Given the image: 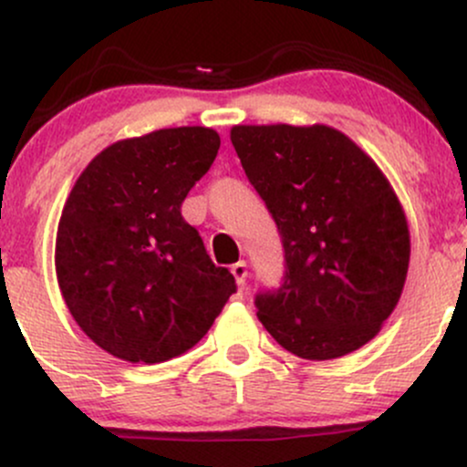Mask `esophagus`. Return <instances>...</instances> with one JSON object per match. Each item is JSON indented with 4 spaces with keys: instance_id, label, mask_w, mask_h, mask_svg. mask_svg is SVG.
Instances as JSON below:
<instances>
[{
    "instance_id": "esophagus-1",
    "label": "esophagus",
    "mask_w": 467,
    "mask_h": 467,
    "mask_svg": "<svg viewBox=\"0 0 467 467\" xmlns=\"http://www.w3.org/2000/svg\"><path fill=\"white\" fill-rule=\"evenodd\" d=\"M230 270H233L234 278H237L239 287H245V278H248V264H245V261H237V264L230 267Z\"/></svg>"
}]
</instances>
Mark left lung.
I'll use <instances>...</instances> for the list:
<instances>
[{
  "mask_svg": "<svg viewBox=\"0 0 467 467\" xmlns=\"http://www.w3.org/2000/svg\"><path fill=\"white\" fill-rule=\"evenodd\" d=\"M230 140L283 244L281 285L254 294L259 320L305 360L360 349L409 272V226L387 178L325 125H239Z\"/></svg>",
  "mask_w": 467,
  "mask_h": 467,
  "instance_id": "1",
  "label": "left lung"
}]
</instances>
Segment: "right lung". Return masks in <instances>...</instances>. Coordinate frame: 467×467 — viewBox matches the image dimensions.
<instances>
[{"label":"right lung","mask_w":467,"mask_h":467,"mask_svg":"<svg viewBox=\"0 0 467 467\" xmlns=\"http://www.w3.org/2000/svg\"><path fill=\"white\" fill-rule=\"evenodd\" d=\"M217 151V131L206 127L120 140L88 164L63 206L58 287L80 329L120 360L182 356L237 292L182 217Z\"/></svg>","instance_id":"add662e5"}]
</instances>
